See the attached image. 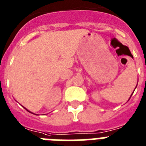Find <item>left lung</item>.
Wrapping results in <instances>:
<instances>
[{
  "label": "left lung",
  "mask_w": 146,
  "mask_h": 146,
  "mask_svg": "<svg viewBox=\"0 0 146 146\" xmlns=\"http://www.w3.org/2000/svg\"><path fill=\"white\" fill-rule=\"evenodd\" d=\"M136 87H137V86H136ZM134 90H135V89H134ZM131 96H132V94H131ZM130 98H131V97H130Z\"/></svg>",
  "instance_id": "obj_1"
}]
</instances>
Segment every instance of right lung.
Returning <instances> with one entry per match:
<instances>
[{"instance_id":"1","label":"right lung","mask_w":146,"mask_h":146,"mask_svg":"<svg viewBox=\"0 0 146 146\" xmlns=\"http://www.w3.org/2000/svg\"><path fill=\"white\" fill-rule=\"evenodd\" d=\"M25 109H26V108H25ZM27 110L28 111H29V112H31V111H29V110ZM31 113H32V112H31ZM32 114H34V113H32Z\"/></svg>"}]
</instances>
